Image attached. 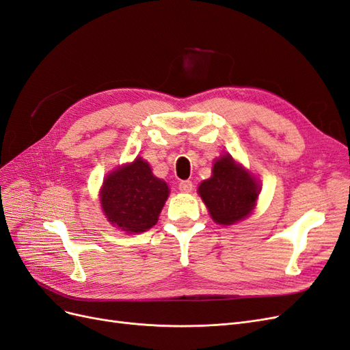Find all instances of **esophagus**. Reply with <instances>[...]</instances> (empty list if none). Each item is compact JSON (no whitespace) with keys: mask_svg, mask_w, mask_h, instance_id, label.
<instances>
[{"mask_svg":"<svg viewBox=\"0 0 350 350\" xmlns=\"http://www.w3.org/2000/svg\"><path fill=\"white\" fill-rule=\"evenodd\" d=\"M178 188H179V191H183V193H191L193 191V183L188 181V179H185V181H179Z\"/></svg>","mask_w":350,"mask_h":350,"instance_id":"34e87169","label":"esophagus"}]
</instances>
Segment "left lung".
I'll use <instances>...</instances> for the list:
<instances>
[{
    "mask_svg": "<svg viewBox=\"0 0 350 350\" xmlns=\"http://www.w3.org/2000/svg\"><path fill=\"white\" fill-rule=\"evenodd\" d=\"M260 187L229 154L213 165V175L198 187L211 219L219 225H234L245 219L256 206Z\"/></svg>",
    "mask_w": 350,
    "mask_h": 350,
    "instance_id": "1",
    "label": "left lung"
}]
</instances>
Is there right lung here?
<instances>
[{
  "label": "right lung",
  "mask_w": 350,
  "mask_h": 350,
  "mask_svg": "<svg viewBox=\"0 0 350 350\" xmlns=\"http://www.w3.org/2000/svg\"><path fill=\"white\" fill-rule=\"evenodd\" d=\"M169 188L152 174L149 163L137 157L107 176L100 191L102 208L112 225L139 234L156 225Z\"/></svg>",
  "instance_id": "obj_1"
}]
</instances>
